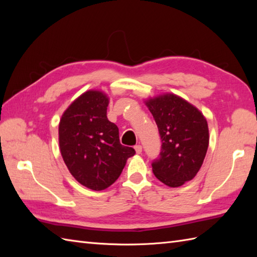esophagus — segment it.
I'll return each instance as SVG.
<instances>
[{
    "mask_svg": "<svg viewBox=\"0 0 257 257\" xmlns=\"http://www.w3.org/2000/svg\"><path fill=\"white\" fill-rule=\"evenodd\" d=\"M135 150H136V152H137L138 155H140L141 152H143V147H141L140 145H137V146H135Z\"/></svg>",
    "mask_w": 257,
    "mask_h": 257,
    "instance_id": "1",
    "label": "esophagus"
}]
</instances>
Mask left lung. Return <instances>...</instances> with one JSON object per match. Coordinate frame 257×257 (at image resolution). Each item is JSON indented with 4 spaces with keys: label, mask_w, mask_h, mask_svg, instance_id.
Segmentation results:
<instances>
[{
    "label": "left lung",
    "mask_w": 257,
    "mask_h": 257,
    "mask_svg": "<svg viewBox=\"0 0 257 257\" xmlns=\"http://www.w3.org/2000/svg\"><path fill=\"white\" fill-rule=\"evenodd\" d=\"M146 105L161 137V151L152 171L168 187H181L192 180L209 147V127L198 108L174 94L149 98Z\"/></svg>",
    "instance_id": "1"
}]
</instances>
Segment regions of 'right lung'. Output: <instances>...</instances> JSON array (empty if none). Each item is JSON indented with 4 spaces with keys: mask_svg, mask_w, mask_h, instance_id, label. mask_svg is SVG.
Segmentation results:
<instances>
[{
    "mask_svg": "<svg viewBox=\"0 0 257 257\" xmlns=\"http://www.w3.org/2000/svg\"><path fill=\"white\" fill-rule=\"evenodd\" d=\"M109 98L100 90L81 94L59 121V149L69 172L84 187L101 191L116 181L136 151L119 141V129L107 118Z\"/></svg>",
    "mask_w": 257,
    "mask_h": 257,
    "instance_id": "add662e5",
    "label": "right lung"
}]
</instances>
